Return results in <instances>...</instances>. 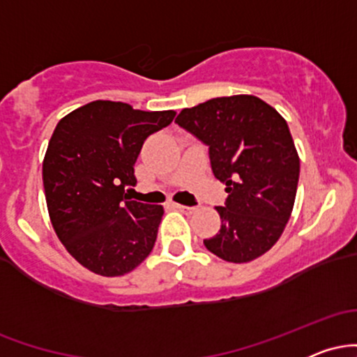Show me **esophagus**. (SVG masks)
Wrapping results in <instances>:
<instances>
[{
  "instance_id": "esophagus-1",
  "label": "esophagus",
  "mask_w": 357,
  "mask_h": 357,
  "mask_svg": "<svg viewBox=\"0 0 357 357\" xmlns=\"http://www.w3.org/2000/svg\"><path fill=\"white\" fill-rule=\"evenodd\" d=\"M171 206L174 208V210L181 211V213H186V215H191V213L196 211L195 206H184V204H178V203H171Z\"/></svg>"
}]
</instances>
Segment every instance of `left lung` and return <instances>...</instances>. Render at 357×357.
<instances>
[{"instance_id": "1", "label": "left lung", "mask_w": 357, "mask_h": 357, "mask_svg": "<svg viewBox=\"0 0 357 357\" xmlns=\"http://www.w3.org/2000/svg\"><path fill=\"white\" fill-rule=\"evenodd\" d=\"M176 124L208 146L213 174L227 184L221 228L204 247L231 264L261 257L296 202L301 159L285 119L255 96H231L183 109Z\"/></svg>"}]
</instances>
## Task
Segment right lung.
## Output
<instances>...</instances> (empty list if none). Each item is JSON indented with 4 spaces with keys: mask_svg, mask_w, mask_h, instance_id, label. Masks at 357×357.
Listing matches in <instances>:
<instances>
[{
    "mask_svg": "<svg viewBox=\"0 0 357 357\" xmlns=\"http://www.w3.org/2000/svg\"><path fill=\"white\" fill-rule=\"evenodd\" d=\"M174 116L93 100L53 130L43 159L48 215L67 252L90 272L124 275L153 250L165 208L127 192L137 183L134 165L144 141Z\"/></svg>",
    "mask_w": 357,
    "mask_h": 357,
    "instance_id": "1",
    "label": "right lung"
}]
</instances>
